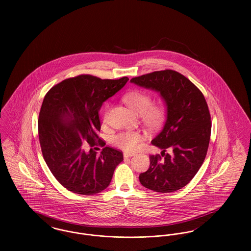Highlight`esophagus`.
I'll return each mask as SVG.
<instances>
[{"label":"esophagus","instance_id":"obj_1","mask_svg":"<svg viewBox=\"0 0 251 251\" xmlns=\"http://www.w3.org/2000/svg\"><path fill=\"white\" fill-rule=\"evenodd\" d=\"M134 155V153L133 152H124V158H129V157H131V156Z\"/></svg>","mask_w":251,"mask_h":251}]
</instances>
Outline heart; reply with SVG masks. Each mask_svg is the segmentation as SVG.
<instances>
[{
    "mask_svg": "<svg viewBox=\"0 0 251 251\" xmlns=\"http://www.w3.org/2000/svg\"><path fill=\"white\" fill-rule=\"evenodd\" d=\"M124 102L131 110L140 115L141 120L151 128H158L166 120L167 110L162 103H151L152 98L147 92L134 90L123 97ZM109 105H106L103 114V121L107 120ZM145 136L141 131H121L113 136V142L121 150L131 152L136 151L142 143Z\"/></svg>",
    "mask_w": 251,
    "mask_h": 251,
    "instance_id": "obj_1",
    "label": "heart"
}]
</instances>
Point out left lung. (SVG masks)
<instances>
[{
  "instance_id": "1",
  "label": "left lung",
  "mask_w": 251,
  "mask_h": 251,
  "mask_svg": "<svg viewBox=\"0 0 251 251\" xmlns=\"http://www.w3.org/2000/svg\"><path fill=\"white\" fill-rule=\"evenodd\" d=\"M131 83L160 93L167 106L164 128L151 141L162 156H150V168L139 180L152 191H177L194 178L207 154L212 122L205 98L190 80L171 70L135 77ZM168 148L171 155L164 153Z\"/></svg>"
}]
</instances>
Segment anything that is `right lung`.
Instances as JSON below:
<instances>
[{"instance_id": "right-lung-1", "label": "right lung", "mask_w": 251, "mask_h": 251, "mask_svg": "<svg viewBox=\"0 0 251 251\" xmlns=\"http://www.w3.org/2000/svg\"><path fill=\"white\" fill-rule=\"evenodd\" d=\"M128 80L79 75L52 86L45 96L38 117L39 143L50 172L69 191L86 196L103 191L123 161L118 150L104 147L97 152L100 149L94 147L103 143L97 134L100 109Z\"/></svg>"}]
</instances>
